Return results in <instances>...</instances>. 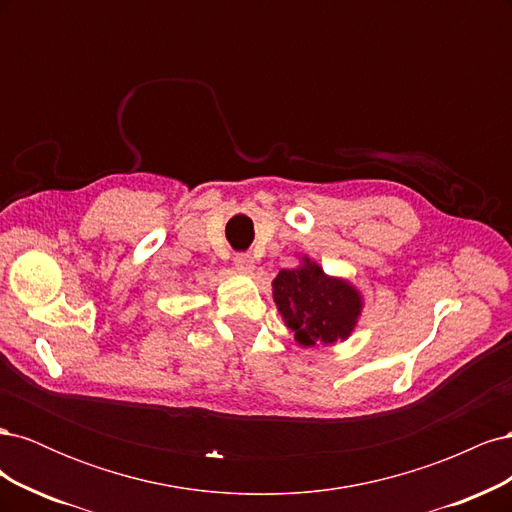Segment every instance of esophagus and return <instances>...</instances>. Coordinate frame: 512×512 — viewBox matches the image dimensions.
Masks as SVG:
<instances>
[{
    "label": "esophagus",
    "mask_w": 512,
    "mask_h": 512,
    "mask_svg": "<svg viewBox=\"0 0 512 512\" xmlns=\"http://www.w3.org/2000/svg\"><path fill=\"white\" fill-rule=\"evenodd\" d=\"M235 269L243 275H252L256 265H254V258L250 254H237L235 256Z\"/></svg>",
    "instance_id": "esophagus-1"
}]
</instances>
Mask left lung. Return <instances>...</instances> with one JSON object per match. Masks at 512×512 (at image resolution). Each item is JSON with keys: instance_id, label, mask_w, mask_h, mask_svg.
Masks as SVG:
<instances>
[{"instance_id": "1", "label": "left lung", "mask_w": 512, "mask_h": 512, "mask_svg": "<svg viewBox=\"0 0 512 512\" xmlns=\"http://www.w3.org/2000/svg\"><path fill=\"white\" fill-rule=\"evenodd\" d=\"M271 286L277 312L299 346L346 342L363 312V294L307 256L297 269L277 273Z\"/></svg>"}]
</instances>
